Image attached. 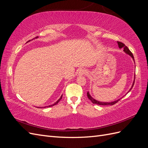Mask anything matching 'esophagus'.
<instances>
[{
	"label": "esophagus",
	"instance_id": "34e87169",
	"mask_svg": "<svg viewBox=\"0 0 148 148\" xmlns=\"http://www.w3.org/2000/svg\"><path fill=\"white\" fill-rule=\"evenodd\" d=\"M88 73L87 70H86L85 69H81L78 73V75H80V76H83V75H86Z\"/></svg>",
	"mask_w": 148,
	"mask_h": 148
}]
</instances>
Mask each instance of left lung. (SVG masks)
Masks as SVG:
<instances>
[{
    "label": "left lung",
    "mask_w": 148,
    "mask_h": 148,
    "mask_svg": "<svg viewBox=\"0 0 148 148\" xmlns=\"http://www.w3.org/2000/svg\"><path fill=\"white\" fill-rule=\"evenodd\" d=\"M117 44H118V46H119V49H122V48H123V52H124L125 53H127V54H128V56H130V57L132 58L133 60L134 63H135V59H134V57H133V53L131 52L129 50V49H128L126 46H125L123 43H122V42H117ZM135 76H134L133 82V84H132V86H131V88L129 89V91L127 92V93L129 92L130 91H131V89H132V88H133V85H134V83H135ZM87 96H88V99H89V100H90V101L93 103V104H97V105H101V106H109V105L112 106V105L116 104V103H117L119 101H120V100L122 98V97H121V98H120V99H117V100H115V101H114L106 102H100V101H98L95 99H94V98L90 95V94H89V92H87Z\"/></svg>",
    "instance_id": "obj_1"
}]
</instances>
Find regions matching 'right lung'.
Instances as JSON below:
<instances>
[{
    "label": "right lung",
    "mask_w": 148,
    "mask_h": 148,
    "mask_svg": "<svg viewBox=\"0 0 148 148\" xmlns=\"http://www.w3.org/2000/svg\"><path fill=\"white\" fill-rule=\"evenodd\" d=\"M38 38V37H36L35 38H33V39H31V40H29V41H28L27 42H30V41H33V39H37ZM27 42H26V43H27ZM62 96H60V97L59 98V99H58V100H57V101H56V102L54 103V104H52V105H50V106H47V107H51V106H54V105L57 104V103H58V102H59V101H60V100L62 99ZM45 107H44V108H45Z\"/></svg>",
    "instance_id": "add662e5"
}]
</instances>
